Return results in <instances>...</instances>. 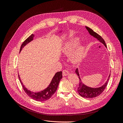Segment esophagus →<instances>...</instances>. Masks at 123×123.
Here are the masks:
<instances>
[{
  "label": "esophagus",
  "mask_w": 123,
  "mask_h": 123,
  "mask_svg": "<svg viewBox=\"0 0 123 123\" xmlns=\"http://www.w3.org/2000/svg\"><path fill=\"white\" fill-rule=\"evenodd\" d=\"M69 72L67 70H64L62 71V75L64 76H67L68 75H69Z\"/></svg>",
  "instance_id": "1"
}]
</instances>
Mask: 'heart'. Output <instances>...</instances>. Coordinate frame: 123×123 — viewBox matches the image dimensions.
<instances>
[{
  "mask_svg": "<svg viewBox=\"0 0 123 123\" xmlns=\"http://www.w3.org/2000/svg\"><path fill=\"white\" fill-rule=\"evenodd\" d=\"M77 40H74L70 44V46L67 48H65L64 49V52L65 53H68L70 49L73 47L75 46L77 44ZM86 54V52L83 46H80L78 47L77 49L74 52L72 56V59L74 62H79L82 59Z\"/></svg>",
  "mask_w": 123,
  "mask_h": 123,
  "instance_id": "obj_1",
  "label": "heart"
}]
</instances>
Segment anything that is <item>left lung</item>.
Returning a JSON list of instances; mask_svg holds the SVG:
<instances>
[{
  "instance_id": "8db88e82",
  "label": "left lung",
  "mask_w": 123,
  "mask_h": 123,
  "mask_svg": "<svg viewBox=\"0 0 123 123\" xmlns=\"http://www.w3.org/2000/svg\"><path fill=\"white\" fill-rule=\"evenodd\" d=\"M86 29L87 30L89 33L91 35V36H93L94 38L97 39L100 43H102L105 47H107L106 44L105 43V40L101 36L99 35L98 33H96L94 31L92 30L91 29L89 28L88 27H85ZM75 73H76L77 75L79 76V78L80 79V84L79 87L77 88V92L79 93V94L83 98H94L95 97H97L98 95H99L102 93L105 90V89L107 87L108 83V80H109V77L110 76V73L108 76V78L106 81V83L104 84L102 86L98 88H91L90 87H88L87 86L85 85L81 81L80 74L79 72V69L77 68L75 70Z\"/></svg>"
}]
</instances>
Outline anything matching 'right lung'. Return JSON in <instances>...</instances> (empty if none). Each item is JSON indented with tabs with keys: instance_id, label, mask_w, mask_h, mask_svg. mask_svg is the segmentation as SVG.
<instances>
[{
	"instance_id": "obj_1",
	"label": "right lung",
	"mask_w": 123,
	"mask_h": 123,
	"mask_svg": "<svg viewBox=\"0 0 123 123\" xmlns=\"http://www.w3.org/2000/svg\"><path fill=\"white\" fill-rule=\"evenodd\" d=\"M34 37V35L32 34V35L30 36L27 39H26L24 41V42L22 43L21 46L20 52L21 51L22 49H23L26 44H27L33 40ZM18 77H19L20 82L22 85V86H23L24 90L26 93H27V94L31 98L36 100V101L43 102L49 99L50 98H51V96L54 94V93L57 90L59 83L60 82V80H61V79L62 78V71L57 72V73H56L54 76H53L52 80L50 84L48 86V87L46 88L45 89H44L43 90L41 91L38 92H32L29 90H28V89H27L25 87V86L23 85V83H22L19 74H18Z\"/></svg>"
}]
</instances>
